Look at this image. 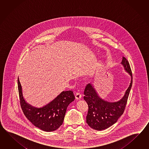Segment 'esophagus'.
Wrapping results in <instances>:
<instances>
[{
	"mask_svg": "<svg viewBox=\"0 0 149 149\" xmlns=\"http://www.w3.org/2000/svg\"><path fill=\"white\" fill-rule=\"evenodd\" d=\"M75 97H76V99H77V100H80L81 97V95L79 93H77L76 95H75Z\"/></svg>",
	"mask_w": 149,
	"mask_h": 149,
	"instance_id": "obj_1",
	"label": "esophagus"
}]
</instances>
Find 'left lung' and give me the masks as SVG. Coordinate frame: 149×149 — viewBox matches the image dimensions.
Masks as SVG:
<instances>
[{"mask_svg": "<svg viewBox=\"0 0 149 149\" xmlns=\"http://www.w3.org/2000/svg\"><path fill=\"white\" fill-rule=\"evenodd\" d=\"M121 64L125 70L131 76V81L123 97L119 101L109 102L99 97L94 86L88 84L84 91V98L88 105L86 122L94 130H102L115 124L123 114L130 91L132 86L133 77L128 61L123 57Z\"/></svg>", "mask_w": 149, "mask_h": 149, "instance_id": "8db88e82", "label": "left lung"}]
</instances>
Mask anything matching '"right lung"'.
<instances>
[{"label": "right lung", "mask_w": 149, "mask_h": 149, "mask_svg": "<svg viewBox=\"0 0 149 149\" xmlns=\"http://www.w3.org/2000/svg\"><path fill=\"white\" fill-rule=\"evenodd\" d=\"M20 105L25 117L35 126L45 132H53L62 125L67 107L75 97L72 91H63L52 101L40 108L27 103L23 98L22 87L17 79Z\"/></svg>", "instance_id": "add662e5"}]
</instances>
